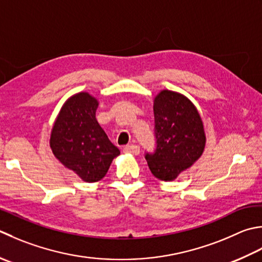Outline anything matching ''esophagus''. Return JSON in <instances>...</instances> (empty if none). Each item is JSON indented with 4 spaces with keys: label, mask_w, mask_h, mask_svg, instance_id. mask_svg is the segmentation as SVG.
I'll return each mask as SVG.
<instances>
[{
    "label": "esophagus",
    "mask_w": 262,
    "mask_h": 262,
    "mask_svg": "<svg viewBox=\"0 0 262 262\" xmlns=\"http://www.w3.org/2000/svg\"><path fill=\"white\" fill-rule=\"evenodd\" d=\"M122 151H124L125 153H130V155L137 156L138 153H140V147H138L137 145H127L122 148Z\"/></svg>",
    "instance_id": "obj_1"
}]
</instances>
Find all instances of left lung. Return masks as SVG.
<instances>
[{"label":"left lung","mask_w":262,"mask_h":262,"mask_svg":"<svg viewBox=\"0 0 262 262\" xmlns=\"http://www.w3.org/2000/svg\"><path fill=\"white\" fill-rule=\"evenodd\" d=\"M155 153H146L153 176L171 182L202 156L206 146L203 122L198 109L186 96L163 90L153 101Z\"/></svg>","instance_id":"1"}]
</instances>
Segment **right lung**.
Here are the masks:
<instances>
[{
	"label": "right lung",
	"mask_w": 262,
	"mask_h": 262,
	"mask_svg": "<svg viewBox=\"0 0 262 262\" xmlns=\"http://www.w3.org/2000/svg\"><path fill=\"white\" fill-rule=\"evenodd\" d=\"M97 105L99 101L86 92L69 97L56 117L50 138L55 158L86 183L101 181L112 160L120 155L96 120Z\"/></svg>",
	"instance_id": "obj_1"
}]
</instances>
